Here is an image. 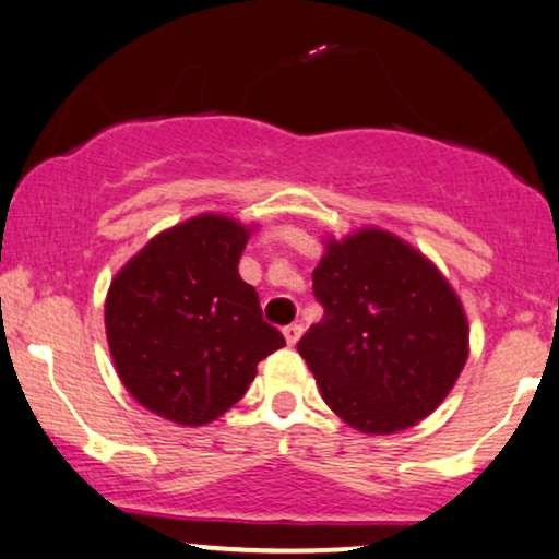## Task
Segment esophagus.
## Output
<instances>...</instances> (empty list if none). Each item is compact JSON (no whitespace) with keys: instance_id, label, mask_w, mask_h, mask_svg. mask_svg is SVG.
<instances>
[{"instance_id":"obj_1","label":"esophagus","mask_w":559,"mask_h":559,"mask_svg":"<svg viewBox=\"0 0 559 559\" xmlns=\"http://www.w3.org/2000/svg\"><path fill=\"white\" fill-rule=\"evenodd\" d=\"M282 334H285L287 344H295L302 336V323H290V326L282 329Z\"/></svg>"}]
</instances>
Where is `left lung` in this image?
Instances as JSON below:
<instances>
[{
  "label": "left lung",
  "mask_w": 559,
  "mask_h": 559,
  "mask_svg": "<svg viewBox=\"0 0 559 559\" xmlns=\"http://www.w3.org/2000/svg\"><path fill=\"white\" fill-rule=\"evenodd\" d=\"M313 295L323 319L298 353L336 417L368 436L438 409L469 357V323L440 269L394 233L323 240Z\"/></svg>",
  "instance_id": "1"
}]
</instances>
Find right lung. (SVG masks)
<instances>
[{
  "instance_id": "add662e5",
  "label": "right lung",
  "mask_w": 559,
  "mask_h": 559,
  "mask_svg": "<svg viewBox=\"0 0 559 559\" xmlns=\"http://www.w3.org/2000/svg\"><path fill=\"white\" fill-rule=\"evenodd\" d=\"M251 230L204 212L157 233L108 287L116 373L136 402L170 423L199 427L225 415L257 365L285 347L238 274Z\"/></svg>"
}]
</instances>
